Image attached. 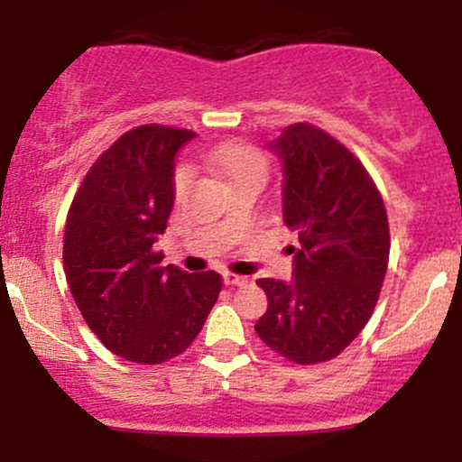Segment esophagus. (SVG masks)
Here are the masks:
<instances>
[{"label":"esophagus","mask_w":462,"mask_h":462,"mask_svg":"<svg viewBox=\"0 0 462 462\" xmlns=\"http://www.w3.org/2000/svg\"><path fill=\"white\" fill-rule=\"evenodd\" d=\"M224 282L227 286H245L249 280L245 275H236V273H224Z\"/></svg>","instance_id":"1"}]
</instances>
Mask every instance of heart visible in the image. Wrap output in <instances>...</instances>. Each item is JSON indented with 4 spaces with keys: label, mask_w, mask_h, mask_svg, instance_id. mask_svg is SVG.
<instances>
[{
    "label": "heart",
    "mask_w": 462,
    "mask_h": 462,
    "mask_svg": "<svg viewBox=\"0 0 462 462\" xmlns=\"http://www.w3.org/2000/svg\"><path fill=\"white\" fill-rule=\"evenodd\" d=\"M206 161L213 164L217 171L224 173L230 180V184L245 178H258L264 182V176H267V161H264V156L247 145L226 143V145H219L213 152H208ZM190 182H193V171L189 167H180L176 178H173V189H176L178 198L187 193Z\"/></svg>",
    "instance_id": "heart-1"
}]
</instances>
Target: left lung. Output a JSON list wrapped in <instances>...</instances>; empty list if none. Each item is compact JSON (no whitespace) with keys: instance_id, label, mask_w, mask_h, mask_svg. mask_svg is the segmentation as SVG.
Instances as JSON below:
<instances>
[{"instance_id":"1","label":"left lung","mask_w":462,"mask_h":462,"mask_svg":"<svg viewBox=\"0 0 462 462\" xmlns=\"http://www.w3.org/2000/svg\"><path fill=\"white\" fill-rule=\"evenodd\" d=\"M282 164L293 280L261 278L264 346L300 365L330 360L367 326L389 264V221L374 180L347 147L309 124L267 143Z\"/></svg>"}]
</instances>
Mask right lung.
Here are the masks:
<instances>
[{"label":"right lung","mask_w":462,"mask_h":462,"mask_svg":"<svg viewBox=\"0 0 462 462\" xmlns=\"http://www.w3.org/2000/svg\"><path fill=\"white\" fill-rule=\"evenodd\" d=\"M195 132L141 125L95 161L65 224L69 289L116 356L158 365L198 337L221 291L217 272L187 273L153 249L167 230L176 156Z\"/></svg>","instance_id":"1"}]
</instances>
